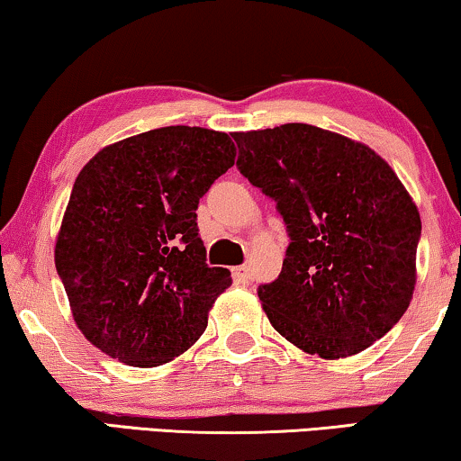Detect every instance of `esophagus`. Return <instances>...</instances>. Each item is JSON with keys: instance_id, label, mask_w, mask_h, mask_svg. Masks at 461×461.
<instances>
[{"instance_id": "obj_1", "label": "esophagus", "mask_w": 461, "mask_h": 461, "mask_svg": "<svg viewBox=\"0 0 461 461\" xmlns=\"http://www.w3.org/2000/svg\"><path fill=\"white\" fill-rule=\"evenodd\" d=\"M232 278H235L237 285H245L249 283V270L245 268V266H237V268H232Z\"/></svg>"}]
</instances>
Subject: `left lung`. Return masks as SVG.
<instances>
[{
	"label": "left lung",
	"mask_w": 461,
	"mask_h": 461,
	"mask_svg": "<svg viewBox=\"0 0 461 461\" xmlns=\"http://www.w3.org/2000/svg\"><path fill=\"white\" fill-rule=\"evenodd\" d=\"M237 168L276 202L291 243L258 289L270 324L324 359L356 356L399 322L416 286L420 214L368 145L312 124L232 132Z\"/></svg>",
	"instance_id": "left-lung-1"
}]
</instances>
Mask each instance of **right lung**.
Segmentation results:
<instances>
[{"mask_svg": "<svg viewBox=\"0 0 461 461\" xmlns=\"http://www.w3.org/2000/svg\"><path fill=\"white\" fill-rule=\"evenodd\" d=\"M235 156L226 132L164 126L85 164L58 232L56 270L86 341L153 368L203 335L232 278L205 264L195 210Z\"/></svg>", "mask_w": 461, "mask_h": 461, "instance_id": "1", "label": "right lung"}]
</instances>
